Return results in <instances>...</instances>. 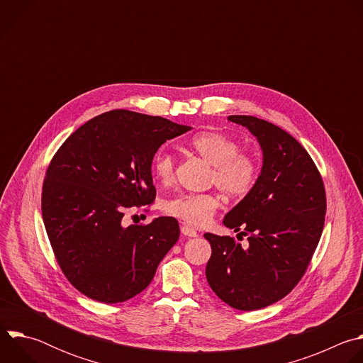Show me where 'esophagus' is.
Instances as JSON below:
<instances>
[{
	"mask_svg": "<svg viewBox=\"0 0 363 363\" xmlns=\"http://www.w3.org/2000/svg\"><path fill=\"white\" fill-rule=\"evenodd\" d=\"M181 233H182L185 237H198V233H196L192 227H189L188 224H182V225H181Z\"/></svg>",
	"mask_w": 363,
	"mask_h": 363,
	"instance_id": "34e87169",
	"label": "esophagus"
}]
</instances>
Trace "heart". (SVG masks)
<instances>
[{"mask_svg":"<svg viewBox=\"0 0 363 363\" xmlns=\"http://www.w3.org/2000/svg\"><path fill=\"white\" fill-rule=\"evenodd\" d=\"M189 146L201 158L213 165L211 182L230 198L247 196L257 184L258 164L252 155L240 150L241 146L233 138L220 132H201L191 138ZM152 171L162 184L175 178V160L160 149L152 158ZM220 206V196L214 192H181L164 202V211L194 225L208 221Z\"/></svg>","mask_w":363,"mask_h":363,"instance_id":"obj_1","label":"heart"}]
</instances>
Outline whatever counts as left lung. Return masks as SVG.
<instances>
[{
  "instance_id": "left-lung-1",
  "label": "left lung",
  "mask_w": 363,
  "mask_h": 363,
  "mask_svg": "<svg viewBox=\"0 0 363 363\" xmlns=\"http://www.w3.org/2000/svg\"><path fill=\"white\" fill-rule=\"evenodd\" d=\"M228 121L257 138L263 168L252 191L223 221L242 230L248 244L205 233L213 250L205 276L223 301L250 312L279 301L303 277L323 231L326 192L313 160L286 130L254 116Z\"/></svg>"
}]
</instances>
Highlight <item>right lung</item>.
Returning <instances> with one entry per match:
<instances>
[{
  "label": "right lung",
  "mask_w": 363,
  "mask_h": 363,
  "mask_svg": "<svg viewBox=\"0 0 363 363\" xmlns=\"http://www.w3.org/2000/svg\"><path fill=\"white\" fill-rule=\"evenodd\" d=\"M189 129L161 116L111 111L73 132L51 160L43 221L62 272L84 296L106 304L132 298L178 241L174 217L129 227L122 218L130 206L153 202V155Z\"/></svg>",
  "instance_id": "right-lung-1"
}]
</instances>
